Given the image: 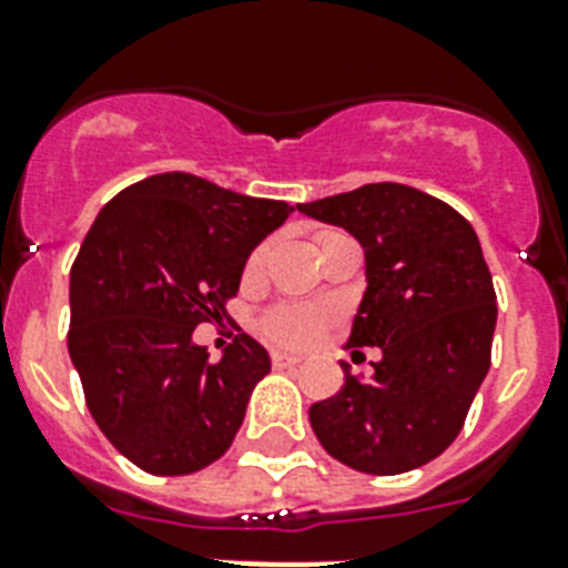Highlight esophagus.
<instances>
[{
  "label": "esophagus",
  "mask_w": 568,
  "mask_h": 568,
  "mask_svg": "<svg viewBox=\"0 0 568 568\" xmlns=\"http://www.w3.org/2000/svg\"><path fill=\"white\" fill-rule=\"evenodd\" d=\"M271 363H274V368H294V365H301V356L274 354L271 356Z\"/></svg>",
  "instance_id": "esophagus-1"
}]
</instances>
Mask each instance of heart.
Returning a JSON list of instances; mask_svg holds the SVG:
<instances>
[{"label": "heart", "mask_w": 568, "mask_h": 568, "mask_svg": "<svg viewBox=\"0 0 568 568\" xmlns=\"http://www.w3.org/2000/svg\"><path fill=\"white\" fill-rule=\"evenodd\" d=\"M265 262V247H258L253 256H250V274L258 271V265ZM265 333L267 338H274L276 345L285 347H303L315 342V336L321 333V315L312 310H297V306H283V310H274L265 318Z\"/></svg>", "instance_id": "obj_1"}]
</instances>
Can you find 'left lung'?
<instances>
[{
  "label": "left lung",
  "instance_id": "left-lung-1",
  "mask_svg": "<svg viewBox=\"0 0 568 568\" xmlns=\"http://www.w3.org/2000/svg\"><path fill=\"white\" fill-rule=\"evenodd\" d=\"M297 212L359 241L365 292L347 345L383 351L372 379L342 365L345 386L312 404V430L356 471H413L457 439L489 372L498 306L477 232L457 209L397 182Z\"/></svg>",
  "mask_w": 568,
  "mask_h": 568
}]
</instances>
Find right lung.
Here are the masks:
<instances>
[{"label":"right lung","mask_w":568,"mask_h":568,"mask_svg":"<svg viewBox=\"0 0 568 568\" xmlns=\"http://www.w3.org/2000/svg\"><path fill=\"white\" fill-rule=\"evenodd\" d=\"M294 209L194 173H159L102 205L70 271L67 347L109 442L150 475L226 454L271 356L239 333L209 359L196 324L226 318L250 253Z\"/></svg>","instance_id":"right-lung-1"}]
</instances>
